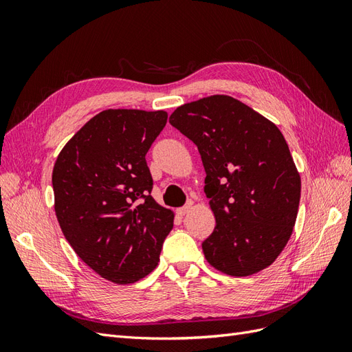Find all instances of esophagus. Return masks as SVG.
<instances>
[{"label":"esophagus","instance_id":"34e87169","mask_svg":"<svg viewBox=\"0 0 352 352\" xmlns=\"http://www.w3.org/2000/svg\"><path fill=\"white\" fill-rule=\"evenodd\" d=\"M190 207H192V202H190V201H189V202H188V204H185L184 207H180V208H177V210H176V212H177V214H179V216H185V214H186V212H188V211L190 210Z\"/></svg>","mask_w":352,"mask_h":352}]
</instances>
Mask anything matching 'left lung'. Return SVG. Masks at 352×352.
Masks as SVG:
<instances>
[{"instance_id":"8db88e82","label":"left lung","mask_w":352,"mask_h":352,"mask_svg":"<svg viewBox=\"0 0 352 352\" xmlns=\"http://www.w3.org/2000/svg\"><path fill=\"white\" fill-rule=\"evenodd\" d=\"M170 124L189 138L206 168L204 192L216 228L202 242L212 267L230 276L257 273L289 241L301 177L278 126L228 95L177 107Z\"/></svg>"}]
</instances>
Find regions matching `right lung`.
Listing matches in <instances>:
<instances>
[{"label": "right lung", "mask_w": 352, "mask_h": 352, "mask_svg": "<svg viewBox=\"0 0 352 352\" xmlns=\"http://www.w3.org/2000/svg\"><path fill=\"white\" fill-rule=\"evenodd\" d=\"M166 111L105 110L63 148L52 170L56 216L70 247L101 278L133 283L158 264L173 211L151 197L145 155Z\"/></svg>", "instance_id": "1"}]
</instances>
